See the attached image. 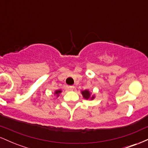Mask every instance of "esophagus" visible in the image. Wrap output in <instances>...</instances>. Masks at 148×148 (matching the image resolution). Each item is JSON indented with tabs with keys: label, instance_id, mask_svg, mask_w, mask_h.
Listing matches in <instances>:
<instances>
[{
	"label": "esophagus",
	"instance_id": "1",
	"mask_svg": "<svg viewBox=\"0 0 148 148\" xmlns=\"http://www.w3.org/2000/svg\"><path fill=\"white\" fill-rule=\"evenodd\" d=\"M74 86H68L69 90H74Z\"/></svg>",
	"mask_w": 148,
	"mask_h": 148
}]
</instances>
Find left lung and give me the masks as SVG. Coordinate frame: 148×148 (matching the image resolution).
Here are the masks:
<instances>
[{"instance_id": "obj_1", "label": "left lung", "mask_w": 148, "mask_h": 148, "mask_svg": "<svg viewBox=\"0 0 148 148\" xmlns=\"http://www.w3.org/2000/svg\"><path fill=\"white\" fill-rule=\"evenodd\" d=\"M81 94L84 99H90L92 100L95 99V95H91V92L88 90H85L81 91Z\"/></svg>"}]
</instances>
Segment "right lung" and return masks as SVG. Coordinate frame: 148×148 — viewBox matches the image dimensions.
<instances>
[{
	"mask_svg": "<svg viewBox=\"0 0 148 148\" xmlns=\"http://www.w3.org/2000/svg\"><path fill=\"white\" fill-rule=\"evenodd\" d=\"M61 92H62V90H57L55 91V95L57 97H58L59 94H60V93H61Z\"/></svg>",
	"mask_w": 148,
	"mask_h": 148,
	"instance_id": "obj_1",
	"label": "right lung"
}]
</instances>
